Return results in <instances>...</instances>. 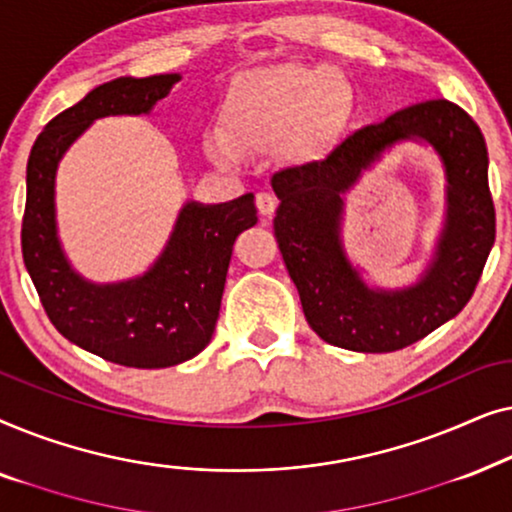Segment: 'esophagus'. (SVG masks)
<instances>
[{"label": "esophagus", "mask_w": 512, "mask_h": 512, "mask_svg": "<svg viewBox=\"0 0 512 512\" xmlns=\"http://www.w3.org/2000/svg\"><path fill=\"white\" fill-rule=\"evenodd\" d=\"M256 207H258V212L265 216V219H270V216L275 214V209H277V198L268 191L258 193L256 195Z\"/></svg>", "instance_id": "34e87169"}]
</instances>
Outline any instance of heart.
<instances>
[{"instance_id":"b5f03b06","label":"heart","mask_w":512,"mask_h":512,"mask_svg":"<svg viewBox=\"0 0 512 512\" xmlns=\"http://www.w3.org/2000/svg\"><path fill=\"white\" fill-rule=\"evenodd\" d=\"M349 116V90L328 67L279 65L244 74L223 104V130L205 137L214 163L235 167L244 153L282 146L289 158L324 153Z\"/></svg>"}]
</instances>
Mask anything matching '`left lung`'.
Wrapping results in <instances>:
<instances>
[{
	"label": "left lung",
	"mask_w": 512,
	"mask_h": 512,
	"mask_svg": "<svg viewBox=\"0 0 512 512\" xmlns=\"http://www.w3.org/2000/svg\"><path fill=\"white\" fill-rule=\"evenodd\" d=\"M405 138L434 146L446 167V223L423 279L408 290H373L344 254V193L384 150ZM487 144L471 116L447 100L396 111L356 130L324 160L272 174L279 198L275 237L300 293L307 324L328 345L396 352L464 310L494 247L496 214Z\"/></svg>",
	"instance_id": "left-lung-1"
}]
</instances>
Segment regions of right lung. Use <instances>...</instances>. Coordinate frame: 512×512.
Listing matches in <instances>:
<instances>
[{"instance_id":"add662e5","label":"right lung","mask_w":512,"mask_h":512,"mask_svg":"<svg viewBox=\"0 0 512 512\" xmlns=\"http://www.w3.org/2000/svg\"><path fill=\"white\" fill-rule=\"evenodd\" d=\"M179 74L121 76L90 90L48 121L27 160L23 261L51 324L69 342L128 368H170L209 345L221 310L233 244L256 226L254 193L200 205L186 202L158 261L142 277L93 284L74 272L55 226L60 158L97 118L149 114Z\"/></svg>"}]
</instances>
